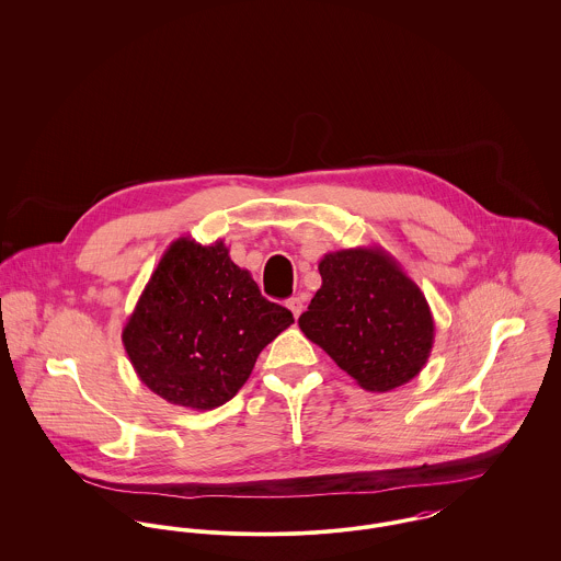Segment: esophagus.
I'll list each match as a JSON object with an SVG mask.
<instances>
[{
    "label": "esophagus",
    "instance_id": "obj_1",
    "mask_svg": "<svg viewBox=\"0 0 561 561\" xmlns=\"http://www.w3.org/2000/svg\"><path fill=\"white\" fill-rule=\"evenodd\" d=\"M286 308L293 311V316H295V318H299V316H301V311H304V301H301L299 297H293V299H288V301H286Z\"/></svg>",
    "mask_w": 561,
    "mask_h": 561
}]
</instances>
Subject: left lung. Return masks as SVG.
<instances>
[{"label":"left lung","mask_w":561,"mask_h":561,"mask_svg":"<svg viewBox=\"0 0 561 561\" xmlns=\"http://www.w3.org/2000/svg\"><path fill=\"white\" fill-rule=\"evenodd\" d=\"M299 327L366 391H391L426 366L435 318L420 286L378 245L329 251Z\"/></svg>","instance_id":"8db88e82"}]
</instances>
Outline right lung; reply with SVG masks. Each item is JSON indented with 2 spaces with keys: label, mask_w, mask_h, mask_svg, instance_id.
<instances>
[{
  "label": "right lung",
  "mask_w": 561,
  "mask_h": 561,
  "mask_svg": "<svg viewBox=\"0 0 561 561\" xmlns=\"http://www.w3.org/2000/svg\"><path fill=\"white\" fill-rule=\"evenodd\" d=\"M293 313L260 295L224 241H174L123 329L139 380L170 404L210 411L237 396Z\"/></svg>",
  "instance_id": "obj_1"
}]
</instances>
